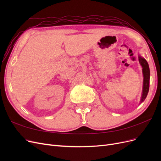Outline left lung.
Returning a JSON list of instances; mask_svg holds the SVG:
<instances>
[{"label": "left lung", "instance_id": "left-lung-1", "mask_svg": "<svg viewBox=\"0 0 161 161\" xmlns=\"http://www.w3.org/2000/svg\"><path fill=\"white\" fill-rule=\"evenodd\" d=\"M139 62L142 67V74H143V89H142V97H141L140 103L145 100L147 97L148 92L149 91V83H150V69L149 66L147 61L144 58H142L140 56H138Z\"/></svg>", "mask_w": 161, "mask_h": 161}]
</instances>
